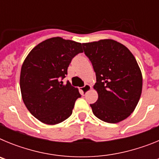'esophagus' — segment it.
I'll return each mask as SVG.
<instances>
[{
  "mask_svg": "<svg viewBox=\"0 0 159 159\" xmlns=\"http://www.w3.org/2000/svg\"><path fill=\"white\" fill-rule=\"evenodd\" d=\"M91 89H92V87H91V85H89V84H85L84 87H83V88H80L81 92H83V94L87 93V92H88V91H90Z\"/></svg>",
  "mask_w": 159,
  "mask_h": 159,
  "instance_id": "esophagus-1",
  "label": "esophagus"
}]
</instances>
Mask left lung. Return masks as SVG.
<instances>
[{
    "instance_id": "8db88e82",
    "label": "left lung",
    "mask_w": 159,
    "mask_h": 159,
    "mask_svg": "<svg viewBox=\"0 0 159 159\" xmlns=\"http://www.w3.org/2000/svg\"><path fill=\"white\" fill-rule=\"evenodd\" d=\"M96 75L98 100L90 104L98 119L109 123L123 121L139 101L143 76L135 58L122 43L111 39L83 43Z\"/></svg>"
}]
</instances>
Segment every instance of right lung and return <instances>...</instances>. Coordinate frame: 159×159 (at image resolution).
<instances>
[{"instance_id": "1", "label": "right lung", "mask_w": 159, "mask_h": 159, "mask_svg": "<svg viewBox=\"0 0 159 159\" xmlns=\"http://www.w3.org/2000/svg\"><path fill=\"white\" fill-rule=\"evenodd\" d=\"M81 43L61 37L41 42L29 53L20 71L22 99L32 116L43 123L56 125L69 117L75 102L81 97L77 88L60 80L78 53Z\"/></svg>"}]
</instances>
